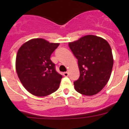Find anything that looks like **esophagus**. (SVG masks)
I'll return each mask as SVG.
<instances>
[{"instance_id":"esophagus-1","label":"esophagus","mask_w":129,"mask_h":129,"mask_svg":"<svg viewBox=\"0 0 129 129\" xmlns=\"http://www.w3.org/2000/svg\"><path fill=\"white\" fill-rule=\"evenodd\" d=\"M63 76H64V77H68L69 76V73L67 72H63Z\"/></svg>"}]
</instances>
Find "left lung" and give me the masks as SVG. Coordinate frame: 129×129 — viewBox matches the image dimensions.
Wrapping results in <instances>:
<instances>
[{
    "label": "left lung",
    "mask_w": 129,
    "mask_h": 129,
    "mask_svg": "<svg viewBox=\"0 0 129 129\" xmlns=\"http://www.w3.org/2000/svg\"><path fill=\"white\" fill-rule=\"evenodd\" d=\"M78 60L79 79L74 82L75 90L91 96L99 93L107 84L112 70L114 59L109 43L100 37L87 35L69 43Z\"/></svg>",
    "instance_id": "left-lung-1"
}]
</instances>
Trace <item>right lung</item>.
<instances>
[{
    "label": "right lung",
    "instance_id": "add662e5",
    "mask_svg": "<svg viewBox=\"0 0 129 129\" xmlns=\"http://www.w3.org/2000/svg\"><path fill=\"white\" fill-rule=\"evenodd\" d=\"M58 43L33 39L24 43L17 52L15 68L25 89L32 94L44 97L58 89L62 75L55 70L50 58Z\"/></svg>",
    "mask_w": 129,
    "mask_h": 129
}]
</instances>
